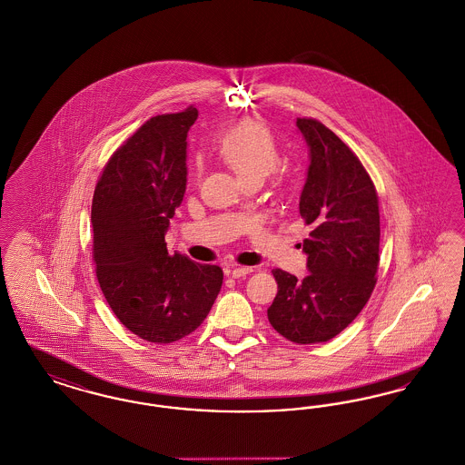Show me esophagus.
Masks as SVG:
<instances>
[{
    "mask_svg": "<svg viewBox=\"0 0 465 465\" xmlns=\"http://www.w3.org/2000/svg\"><path fill=\"white\" fill-rule=\"evenodd\" d=\"M252 271H253L252 267H234V269L231 271V276L236 278V280H240V278H246Z\"/></svg>",
    "mask_w": 465,
    "mask_h": 465,
    "instance_id": "obj_1",
    "label": "esophagus"
}]
</instances>
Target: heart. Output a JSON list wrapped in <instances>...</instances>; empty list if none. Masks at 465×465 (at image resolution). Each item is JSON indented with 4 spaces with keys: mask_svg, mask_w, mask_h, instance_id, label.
I'll return each instance as SVG.
<instances>
[{
    "mask_svg": "<svg viewBox=\"0 0 465 465\" xmlns=\"http://www.w3.org/2000/svg\"><path fill=\"white\" fill-rule=\"evenodd\" d=\"M219 153L242 183H262L280 164L278 145L261 123H242L232 128L221 141Z\"/></svg>",
    "mask_w": 465,
    "mask_h": 465,
    "instance_id": "1",
    "label": "heart"
}]
</instances>
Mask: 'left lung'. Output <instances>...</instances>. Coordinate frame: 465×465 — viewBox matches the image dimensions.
I'll return each instance as SVG.
<instances>
[{
  "label": "left lung",
  "instance_id": "8db88e82",
  "mask_svg": "<svg viewBox=\"0 0 465 465\" xmlns=\"http://www.w3.org/2000/svg\"><path fill=\"white\" fill-rule=\"evenodd\" d=\"M309 147L299 213L309 274L274 269L278 295L267 309L272 328L295 343L326 342L361 312L375 286L381 215L373 182L358 156L330 128L299 118Z\"/></svg>",
  "mask_w": 465,
  "mask_h": 465
}]
</instances>
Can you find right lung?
Masks as SVG:
<instances>
[{
  "label": "right lung",
  "instance_id": "obj_1",
  "mask_svg": "<svg viewBox=\"0 0 465 465\" xmlns=\"http://www.w3.org/2000/svg\"><path fill=\"white\" fill-rule=\"evenodd\" d=\"M198 109L162 114L113 154L92 202L94 262L116 318L147 342L194 331L215 302L223 272L168 253L164 234L187 185V132Z\"/></svg>",
  "mask_w": 465,
  "mask_h": 465
}]
</instances>
